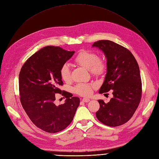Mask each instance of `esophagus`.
<instances>
[{"mask_svg":"<svg viewBox=\"0 0 159 159\" xmlns=\"http://www.w3.org/2000/svg\"><path fill=\"white\" fill-rule=\"evenodd\" d=\"M82 101L84 102H89V101H90V99L89 98H83L82 99Z\"/></svg>","mask_w":159,"mask_h":159,"instance_id":"esophagus-1","label":"esophagus"}]
</instances>
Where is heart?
<instances>
[{
    "instance_id": "obj_1",
    "label": "heart",
    "mask_w": 159,
    "mask_h": 159,
    "mask_svg": "<svg viewBox=\"0 0 159 159\" xmlns=\"http://www.w3.org/2000/svg\"><path fill=\"white\" fill-rule=\"evenodd\" d=\"M74 61L81 66L89 69L94 75L102 74L106 69V64L103 60L98 59L94 52L89 50H82L75 56ZM60 75L65 81H69L70 79V70L69 64L65 63L60 69ZM94 85L92 84L80 83L74 87V91L77 94L87 96L92 93Z\"/></svg>"
}]
</instances>
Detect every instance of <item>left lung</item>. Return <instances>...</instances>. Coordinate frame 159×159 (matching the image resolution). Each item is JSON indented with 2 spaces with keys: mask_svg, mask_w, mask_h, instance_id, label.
Returning a JSON list of instances; mask_svg holds the SVG:
<instances>
[{
  "mask_svg": "<svg viewBox=\"0 0 159 159\" xmlns=\"http://www.w3.org/2000/svg\"><path fill=\"white\" fill-rule=\"evenodd\" d=\"M93 47L102 50L107 59V74L99 93L112 90L113 97L105 103L98 100V120L105 125L116 127L129 121L141 99L142 82L139 65L131 52L109 40L95 42Z\"/></svg>",
  "mask_w": 159,
  "mask_h": 159,
  "instance_id": "left-lung-1",
  "label": "left lung"
}]
</instances>
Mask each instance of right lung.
Masks as SVG:
<instances>
[{
    "mask_svg": "<svg viewBox=\"0 0 159 159\" xmlns=\"http://www.w3.org/2000/svg\"><path fill=\"white\" fill-rule=\"evenodd\" d=\"M75 51L48 46L37 51L22 66L19 75L20 100L32 122L41 129L55 133L61 131L73 120L80 98L61 91L60 69ZM56 93L67 99L63 104L55 103Z\"/></svg>",
    "mask_w": 159,
    "mask_h": 159,
    "instance_id": "right-lung-1",
    "label": "right lung"
}]
</instances>
